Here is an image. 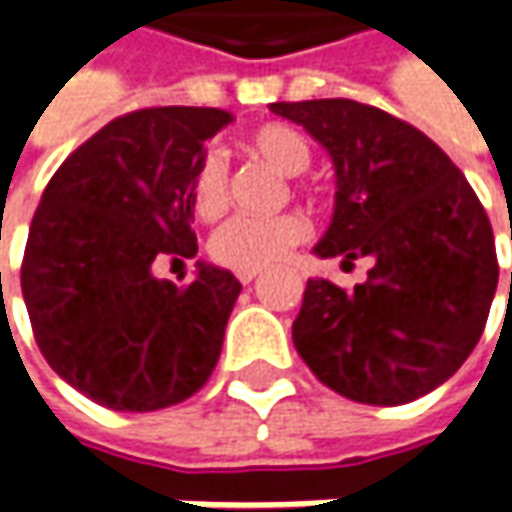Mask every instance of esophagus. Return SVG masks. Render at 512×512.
<instances>
[{
  "mask_svg": "<svg viewBox=\"0 0 512 512\" xmlns=\"http://www.w3.org/2000/svg\"><path fill=\"white\" fill-rule=\"evenodd\" d=\"M256 276H259V270H239V273H236V279H239L242 285H250Z\"/></svg>",
  "mask_w": 512,
  "mask_h": 512,
  "instance_id": "34e87169",
  "label": "esophagus"
}]
</instances>
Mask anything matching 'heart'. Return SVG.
<instances>
[{
	"instance_id": "heart-1",
	"label": "heart",
	"mask_w": 512,
	"mask_h": 512,
	"mask_svg": "<svg viewBox=\"0 0 512 512\" xmlns=\"http://www.w3.org/2000/svg\"><path fill=\"white\" fill-rule=\"evenodd\" d=\"M247 150L285 176H299L310 165L307 139L290 125H262L247 136ZM190 205L199 219H216L227 207V165L207 150L190 176ZM310 222L302 213H279L267 219L236 216L210 236L213 262L230 270H262L279 265L293 247L307 242Z\"/></svg>"
}]
</instances>
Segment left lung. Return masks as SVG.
<instances>
[{
  "instance_id": "1",
  "label": "left lung",
  "mask_w": 512,
  "mask_h": 512,
  "mask_svg": "<svg viewBox=\"0 0 512 512\" xmlns=\"http://www.w3.org/2000/svg\"><path fill=\"white\" fill-rule=\"evenodd\" d=\"M336 165L316 253L370 256L353 290L310 279L293 344L344 399L407 404L447 382L482 339L499 282L493 227L464 173L422 130L353 99L273 102ZM512 236V233H510Z\"/></svg>"
}]
</instances>
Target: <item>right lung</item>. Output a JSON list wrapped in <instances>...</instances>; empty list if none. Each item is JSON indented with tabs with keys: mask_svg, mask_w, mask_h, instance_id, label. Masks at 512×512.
Masks as SVG:
<instances>
[{
	"mask_svg": "<svg viewBox=\"0 0 512 512\" xmlns=\"http://www.w3.org/2000/svg\"><path fill=\"white\" fill-rule=\"evenodd\" d=\"M227 122L219 108L125 113L70 153L33 213L22 256L33 339L102 407H173L219 362L239 279L199 262L196 279L176 287L150 267L196 256L190 176Z\"/></svg>",
	"mask_w": 512,
	"mask_h": 512,
	"instance_id": "add662e5",
	"label": "right lung"
}]
</instances>
